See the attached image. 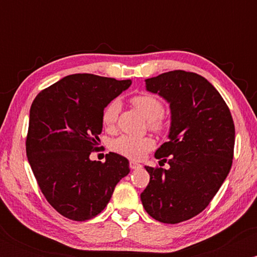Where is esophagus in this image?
I'll return each mask as SVG.
<instances>
[{
	"label": "esophagus",
	"instance_id": "1",
	"mask_svg": "<svg viewBox=\"0 0 257 257\" xmlns=\"http://www.w3.org/2000/svg\"><path fill=\"white\" fill-rule=\"evenodd\" d=\"M129 167H131V169H132V170H137V169H140V168H141V164H139L138 162L132 161V162H131V164H129Z\"/></svg>",
	"mask_w": 257,
	"mask_h": 257
}]
</instances>
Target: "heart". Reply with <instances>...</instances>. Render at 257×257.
<instances>
[{
    "instance_id": "obj_1",
    "label": "heart",
    "mask_w": 257,
    "mask_h": 257,
    "mask_svg": "<svg viewBox=\"0 0 257 257\" xmlns=\"http://www.w3.org/2000/svg\"><path fill=\"white\" fill-rule=\"evenodd\" d=\"M132 104L147 120H150V125L153 129L162 128L163 105L156 96L150 95V94H140L132 99ZM119 110L120 104L117 100H113L106 106L102 112V122L106 126H112L116 123ZM153 146H155V141L151 138H141L129 134L120 135L112 143L113 151L132 159H141L145 157L146 153L151 151Z\"/></svg>"
}]
</instances>
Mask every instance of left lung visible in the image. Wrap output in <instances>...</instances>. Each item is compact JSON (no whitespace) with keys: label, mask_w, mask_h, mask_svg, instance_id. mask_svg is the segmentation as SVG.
Listing matches in <instances>:
<instances>
[{"label":"left lung","mask_w":257,"mask_h":257,"mask_svg":"<svg viewBox=\"0 0 257 257\" xmlns=\"http://www.w3.org/2000/svg\"><path fill=\"white\" fill-rule=\"evenodd\" d=\"M145 87L169 104L168 143L155 153L169 168L145 167L150 182L141 202L155 220L179 223L202 213L226 180L234 124L219 91L197 73L164 72L145 79Z\"/></svg>","instance_id":"8db88e82"}]
</instances>
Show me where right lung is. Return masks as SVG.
Listing matches in <instances>:
<instances>
[{
    "label": "right lung",
    "instance_id": "1",
    "mask_svg": "<svg viewBox=\"0 0 257 257\" xmlns=\"http://www.w3.org/2000/svg\"><path fill=\"white\" fill-rule=\"evenodd\" d=\"M131 84V79L76 73L32 102L26 156L46 199L67 219L95 217L131 172L128 159L117 153L106 155L105 163L90 159L99 149L104 108Z\"/></svg>",
    "mask_w": 257,
    "mask_h": 257
}]
</instances>
